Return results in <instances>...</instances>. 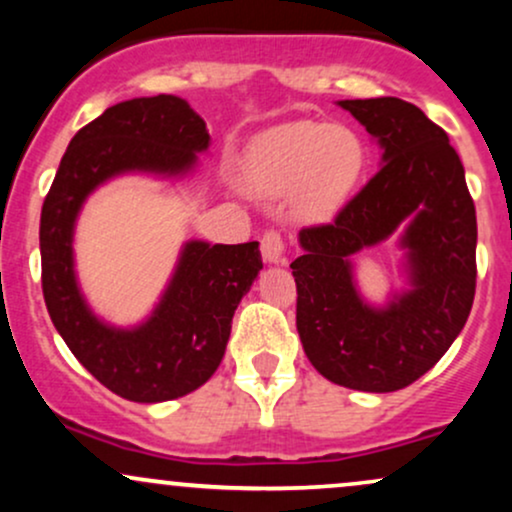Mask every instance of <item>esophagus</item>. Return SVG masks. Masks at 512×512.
<instances>
[{"mask_svg": "<svg viewBox=\"0 0 512 512\" xmlns=\"http://www.w3.org/2000/svg\"><path fill=\"white\" fill-rule=\"evenodd\" d=\"M260 250H262L264 262H269V264L284 262L286 243H284V238H281V233L279 231H267V233H264L262 243H260Z\"/></svg>", "mask_w": 512, "mask_h": 512, "instance_id": "obj_1", "label": "esophagus"}]
</instances>
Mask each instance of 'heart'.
<instances>
[{
	"label": "heart",
	"mask_w": 512,
	"mask_h": 512,
	"mask_svg": "<svg viewBox=\"0 0 512 512\" xmlns=\"http://www.w3.org/2000/svg\"><path fill=\"white\" fill-rule=\"evenodd\" d=\"M366 168L354 129L301 120L264 132L245 158V185L260 197L296 195L301 219L325 221L349 199Z\"/></svg>",
	"instance_id": "heart-1"
}]
</instances>
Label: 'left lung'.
<instances>
[{
    "mask_svg": "<svg viewBox=\"0 0 512 512\" xmlns=\"http://www.w3.org/2000/svg\"><path fill=\"white\" fill-rule=\"evenodd\" d=\"M383 149V166L332 223L298 233L296 327L305 356L334 385L395 392L428 373L467 322L477 289V211L448 134L402 98L339 101ZM408 221L412 289L368 306L350 255Z\"/></svg>",
    "mask_w": 512,
    "mask_h": 512,
    "instance_id": "obj_1",
    "label": "left lung"
}]
</instances>
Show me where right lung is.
Instances as JSON below:
<instances>
[{
    "label": "right lung",
    "instance_id": "1",
    "mask_svg": "<svg viewBox=\"0 0 512 512\" xmlns=\"http://www.w3.org/2000/svg\"><path fill=\"white\" fill-rule=\"evenodd\" d=\"M209 149L207 122L178 96L132 98L74 134L43 202L40 260L52 325L98 383L129 402H168L219 368L240 298L260 274V243L190 240L161 303L129 330L93 315L74 274V223L86 197L122 173L185 175Z\"/></svg>",
    "mask_w": 512,
    "mask_h": 512
}]
</instances>
